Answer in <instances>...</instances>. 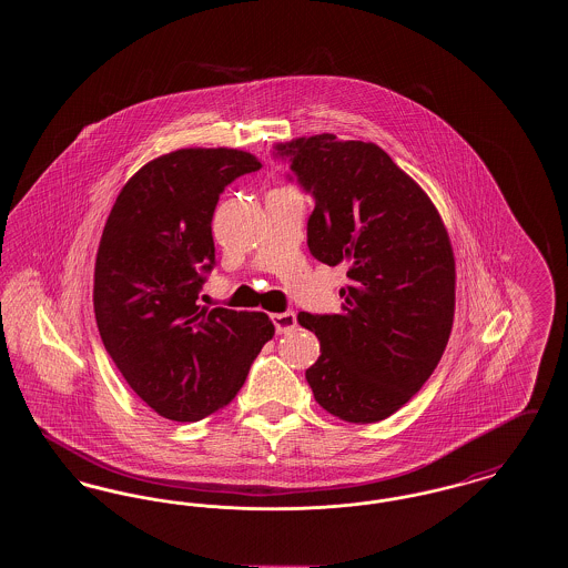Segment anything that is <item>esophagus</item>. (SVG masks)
Listing matches in <instances>:
<instances>
[{
	"label": "esophagus",
	"mask_w": 568,
	"mask_h": 568,
	"mask_svg": "<svg viewBox=\"0 0 568 568\" xmlns=\"http://www.w3.org/2000/svg\"><path fill=\"white\" fill-rule=\"evenodd\" d=\"M272 324H274L276 334H287V332L296 329V315H294L292 311H287V313H278V315H272Z\"/></svg>",
	"instance_id": "1"
}]
</instances>
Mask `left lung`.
I'll return each instance as SVG.
<instances>
[{
	"mask_svg": "<svg viewBox=\"0 0 568 568\" xmlns=\"http://www.w3.org/2000/svg\"><path fill=\"white\" fill-rule=\"evenodd\" d=\"M311 193L306 243L327 266L345 264L338 315L300 313L320 338L306 371L327 413L373 424L406 405L447 347L456 308V262L430 197L373 142L334 134L278 142Z\"/></svg>",
	"mask_w": 568,
	"mask_h": 568,
	"instance_id": "obj_1",
	"label": "left lung"
}]
</instances>
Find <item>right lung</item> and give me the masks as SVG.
<instances>
[{"label":"right lung","instance_id":"1","mask_svg":"<svg viewBox=\"0 0 568 568\" xmlns=\"http://www.w3.org/2000/svg\"><path fill=\"white\" fill-rule=\"evenodd\" d=\"M236 149H181L121 190L95 260L93 308L112 362L135 394L174 422L232 403L274 336L266 313L197 304L215 268L211 221L223 190L260 170Z\"/></svg>","mask_w":568,"mask_h":568}]
</instances>
